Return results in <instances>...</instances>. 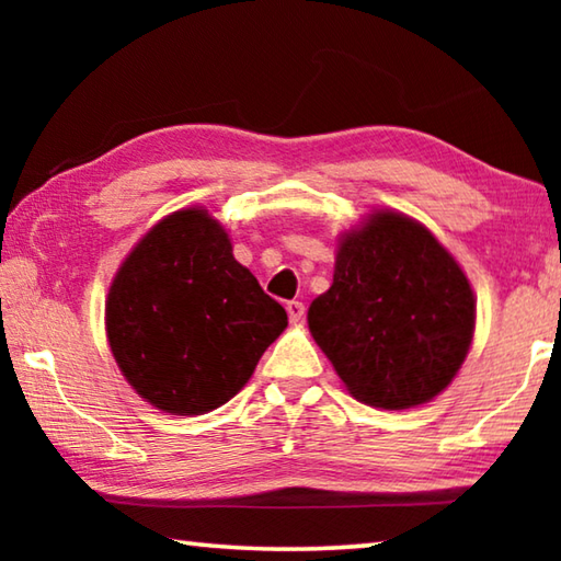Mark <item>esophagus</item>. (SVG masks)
<instances>
[{
  "mask_svg": "<svg viewBox=\"0 0 561 561\" xmlns=\"http://www.w3.org/2000/svg\"><path fill=\"white\" fill-rule=\"evenodd\" d=\"M287 314H289L291 321H301L304 304L301 301H287Z\"/></svg>",
  "mask_w": 561,
  "mask_h": 561,
  "instance_id": "esophagus-1",
  "label": "esophagus"
}]
</instances>
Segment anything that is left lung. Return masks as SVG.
Returning a JSON list of instances; mask_svg holds the SVG:
<instances>
[{"label": "left lung", "mask_w": 561, "mask_h": 561, "mask_svg": "<svg viewBox=\"0 0 561 561\" xmlns=\"http://www.w3.org/2000/svg\"><path fill=\"white\" fill-rule=\"evenodd\" d=\"M309 329L358 401L421 405L468 354L474 299L445 247L398 213H376L341 240L334 284L309 307Z\"/></svg>", "instance_id": "1"}]
</instances>
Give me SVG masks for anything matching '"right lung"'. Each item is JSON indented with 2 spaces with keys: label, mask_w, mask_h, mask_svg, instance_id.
<instances>
[{
  "label": "right lung",
  "mask_w": 561,
  "mask_h": 561,
  "mask_svg": "<svg viewBox=\"0 0 561 561\" xmlns=\"http://www.w3.org/2000/svg\"><path fill=\"white\" fill-rule=\"evenodd\" d=\"M287 311L232 257L205 210L158 222L111 284L113 358L150 405L173 415L215 411L250 381Z\"/></svg>",
  "instance_id": "right-lung-1"
}]
</instances>
